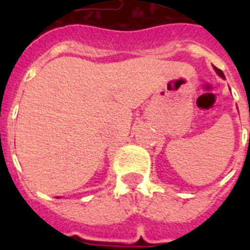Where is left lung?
Listing matches in <instances>:
<instances>
[{"label": "left lung", "mask_w": 250, "mask_h": 250, "mask_svg": "<svg viewBox=\"0 0 250 250\" xmlns=\"http://www.w3.org/2000/svg\"><path fill=\"white\" fill-rule=\"evenodd\" d=\"M214 67V70H215V72H217L218 75L221 76V78H223V79H225V75H223V72H222V70H219V68H217L215 67V66H213ZM249 141H250V133H249Z\"/></svg>", "instance_id": "1"}]
</instances>
